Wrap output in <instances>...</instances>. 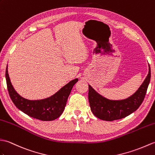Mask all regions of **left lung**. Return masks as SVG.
Segmentation results:
<instances>
[{
  "label": "left lung",
  "instance_id": "8db88e82",
  "mask_svg": "<svg viewBox=\"0 0 155 155\" xmlns=\"http://www.w3.org/2000/svg\"><path fill=\"white\" fill-rule=\"evenodd\" d=\"M150 80V68L149 73L139 88L124 99L113 100L106 98L89 85L88 99L92 113L97 118L107 121L123 119L131 114L141 105Z\"/></svg>",
  "mask_w": 155,
  "mask_h": 155
}]
</instances>
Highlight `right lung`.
<instances>
[{"mask_svg":"<svg viewBox=\"0 0 155 155\" xmlns=\"http://www.w3.org/2000/svg\"><path fill=\"white\" fill-rule=\"evenodd\" d=\"M6 81L10 97L17 108L31 117L48 121H54L62 114L71 89L78 79L68 82L51 96L36 100L24 98L16 92L10 80L8 64L6 69Z\"/></svg>","mask_w":155,"mask_h":155,"instance_id":"obj_1","label":"right lung"}]
</instances>
